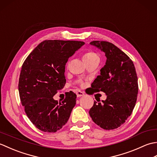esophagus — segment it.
I'll list each match as a JSON object with an SVG mask.
<instances>
[{"label":"esophagus","instance_id":"obj_1","mask_svg":"<svg viewBox=\"0 0 157 157\" xmlns=\"http://www.w3.org/2000/svg\"><path fill=\"white\" fill-rule=\"evenodd\" d=\"M76 94L78 97H80V96H82L84 95V92H82L80 90H78L76 92Z\"/></svg>","mask_w":157,"mask_h":157}]
</instances>
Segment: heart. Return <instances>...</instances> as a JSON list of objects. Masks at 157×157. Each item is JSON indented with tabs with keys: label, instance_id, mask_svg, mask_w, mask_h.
<instances>
[{
	"label": "heart",
	"instance_id": "obj_1",
	"mask_svg": "<svg viewBox=\"0 0 157 157\" xmlns=\"http://www.w3.org/2000/svg\"><path fill=\"white\" fill-rule=\"evenodd\" d=\"M97 57H98V55H96L95 52L92 51H87L84 52V55H83V59H84V61L86 63Z\"/></svg>",
	"mask_w": 157,
	"mask_h": 157
}]
</instances>
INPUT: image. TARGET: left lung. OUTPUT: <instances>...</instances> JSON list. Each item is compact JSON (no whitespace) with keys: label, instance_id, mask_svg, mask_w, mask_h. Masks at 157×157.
I'll use <instances>...</instances> for the list:
<instances>
[{"label":"left lung","instance_id":"8db88e82","mask_svg":"<svg viewBox=\"0 0 157 157\" xmlns=\"http://www.w3.org/2000/svg\"><path fill=\"white\" fill-rule=\"evenodd\" d=\"M90 44L105 53V65L92 86L95 91L105 92L106 99L94 101L89 114L102 129H114L125 122L136 105L138 84L135 67L129 56L112 43L96 40Z\"/></svg>","mask_w":157,"mask_h":157}]
</instances>
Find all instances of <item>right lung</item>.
<instances>
[{"mask_svg":"<svg viewBox=\"0 0 157 157\" xmlns=\"http://www.w3.org/2000/svg\"><path fill=\"white\" fill-rule=\"evenodd\" d=\"M84 44L82 41L44 40L23 63L18 84L20 100L29 120L41 131L56 132L68 121L76 104V94L67 92L61 102L53 96L65 86L68 59Z\"/></svg>","mask_w":157,"mask_h":157,"instance_id":"1","label":"right lung"}]
</instances>
